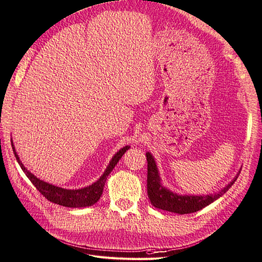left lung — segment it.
Wrapping results in <instances>:
<instances>
[{
    "label": "left lung",
    "mask_w": 262,
    "mask_h": 262,
    "mask_svg": "<svg viewBox=\"0 0 262 262\" xmlns=\"http://www.w3.org/2000/svg\"><path fill=\"white\" fill-rule=\"evenodd\" d=\"M145 156L146 161H148L146 186H148V196L151 201V205L158 209L179 214L196 212L202 208L209 206L210 203H212L218 198L225 194L239 176L237 174V177L218 193L211 195H179L162 187L155 159L149 152H146Z\"/></svg>",
    "instance_id": "left-lung-1"
}]
</instances>
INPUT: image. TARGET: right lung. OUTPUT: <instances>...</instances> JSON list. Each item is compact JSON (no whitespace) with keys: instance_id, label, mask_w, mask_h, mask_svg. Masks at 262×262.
I'll return each instance as SVG.
<instances>
[{"instance_id":"add662e5","label":"right lung","mask_w":262,"mask_h":262,"mask_svg":"<svg viewBox=\"0 0 262 262\" xmlns=\"http://www.w3.org/2000/svg\"><path fill=\"white\" fill-rule=\"evenodd\" d=\"M12 148H13L14 156L16 158L18 164H20L21 169L24 171V173L27 174L30 181L34 184L35 188L39 190V192H41L43 196H46L49 201L63 207L84 208V207L93 206L94 203H97L99 201L102 192H103L104 183L107 179V176L111 173V171L114 169V167H116L121 157L124 155V152L129 149L130 146L126 145L124 148L119 150V152H117V155L112 158L111 162L109 163V165H107L104 173L100 177V179L97 182L92 183L91 186H89L86 188H82L79 190H67V189L52 186V184L37 179L35 176H33L30 171L25 169V167L20 161V159H18V156L16 155L13 143H12Z\"/></svg>"}]
</instances>
